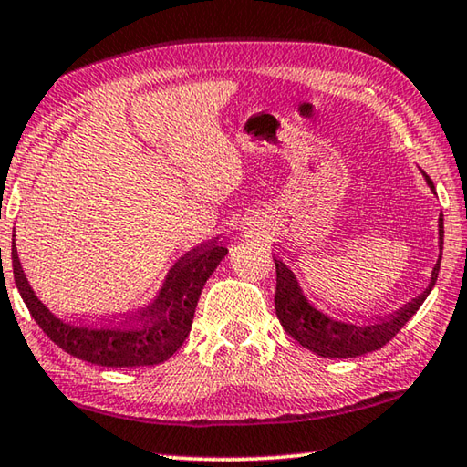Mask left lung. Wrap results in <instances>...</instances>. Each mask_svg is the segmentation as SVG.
I'll return each instance as SVG.
<instances>
[{"label": "left lung", "instance_id": "1", "mask_svg": "<svg viewBox=\"0 0 467 467\" xmlns=\"http://www.w3.org/2000/svg\"><path fill=\"white\" fill-rule=\"evenodd\" d=\"M426 183L434 192V185L429 175H424ZM442 216L439 218V249L442 251ZM441 257L432 267V278L429 288H426L420 296H416L412 303H408L404 309L395 311L391 317L379 319V321H348L337 319L331 315L319 311L317 306L309 303L305 292L300 290V284L296 275L292 274L290 267L282 262V259L274 257L275 264V315L286 329V334L296 339L300 346L311 350L319 357L326 358H352L360 357V354L373 352L383 348L389 339L398 334V331L406 326V323L414 317V313L420 309V305L431 295V290L437 282V275L441 270Z\"/></svg>", "mask_w": 467, "mask_h": 467}]
</instances>
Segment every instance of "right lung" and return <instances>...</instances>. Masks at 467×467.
I'll use <instances>...</instances> for the list:
<instances>
[{
    "mask_svg": "<svg viewBox=\"0 0 467 467\" xmlns=\"http://www.w3.org/2000/svg\"><path fill=\"white\" fill-rule=\"evenodd\" d=\"M228 253L223 243L212 241L187 251L171 267L161 292L146 309L123 319L66 321L53 315L30 288L12 241L14 282L51 342L72 357L99 367H152L169 360L192 331L202 288Z\"/></svg>",
    "mask_w": 467,
    "mask_h": 467,
    "instance_id": "1",
    "label": "right lung"
}]
</instances>
